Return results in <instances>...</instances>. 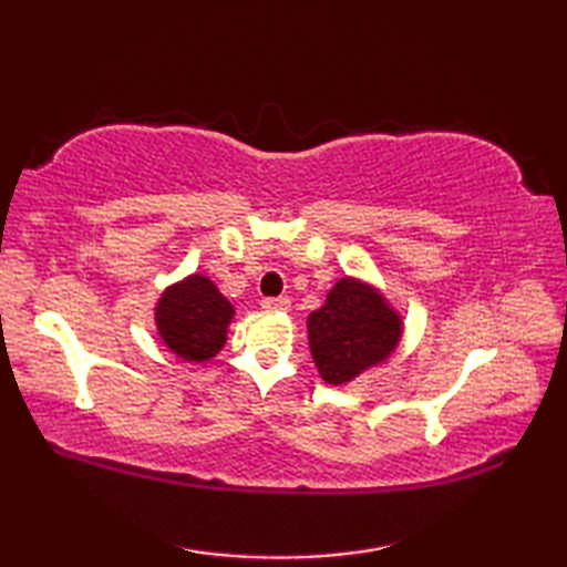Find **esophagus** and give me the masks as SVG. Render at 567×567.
<instances>
[{
    "label": "esophagus",
    "mask_w": 567,
    "mask_h": 567,
    "mask_svg": "<svg viewBox=\"0 0 567 567\" xmlns=\"http://www.w3.org/2000/svg\"><path fill=\"white\" fill-rule=\"evenodd\" d=\"M262 309L287 311V309H290V297H265L262 299Z\"/></svg>",
    "instance_id": "1"
}]
</instances>
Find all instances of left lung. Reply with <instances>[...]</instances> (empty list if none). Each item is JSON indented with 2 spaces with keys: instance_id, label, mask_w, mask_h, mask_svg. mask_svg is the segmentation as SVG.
Returning a JSON list of instances; mask_svg holds the SVG:
<instances>
[{
  "instance_id": "8db88e82",
  "label": "left lung",
  "mask_w": 567,
  "mask_h": 567,
  "mask_svg": "<svg viewBox=\"0 0 567 567\" xmlns=\"http://www.w3.org/2000/svg\"><path fill=\"white\" fill-rule=\"evenodd\" d=\"M400 323L382 295L343 277L329 292L327 305L307 321L309 348L321 378L343 384L380 363L400 341Z\"/></svg>"
}]
</instances>
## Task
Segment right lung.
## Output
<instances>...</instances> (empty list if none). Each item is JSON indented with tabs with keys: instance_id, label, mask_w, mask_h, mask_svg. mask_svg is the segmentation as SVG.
<instances>
[{
	"instance_id": "1",
	"label": "right lung",
	"mask_w": 567,
	"mask_h": 567,
	"mask_svg": "<svg viewBox=\"0 0 567 567\" xmlns=\"http://www.w3.org/2000/svg\"><path fill=\"white\" fill-rule=\"evenodd\" d=\"M234 307L202 275H189L163 292L155 321L167 348L185 360H209L221 351Z\"/></svg>"
}]
</instances>
